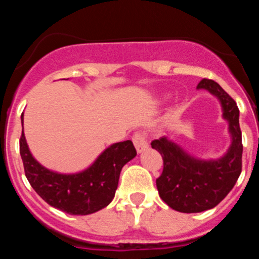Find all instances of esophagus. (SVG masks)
<instances>
[{"mask_svg":"<svg viewBox=\"0 0 259 259\" xmlns=\"http://www.w3.org/2000/svg\"><path fill=\"white\" fill-rule=\"evenodd\" d=\"M133 142L135 145L136 151L139 153L144 152L145 150L148 147V142H147V135L145 133H135L133 135Z\"/></svg>","mask_w":259,"mask_h":259,"instance_id":"34e87169","label":"esophagus"}]
</instances>
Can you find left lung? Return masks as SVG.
Segmentation results:
<instances>
[{
    "label": "left lung",
    "mask_w": 259,
    "mask_h": 259,
    "mask_svg": "<svg viewBox=\"0 0 259 259\" xmlns=\"http://www.w3.org/2000/svg\"><path fill=\"white\" fill-rule=\"evenodd\" d=\"M197 89L208 90L221 101L231 145L222 158L202 160L187 154L165 136L151 142L163 158V171L156 180L160 198L183 213H198L215 207L231 191L242 169V138L236 102L210 79H202Z\"/></svg>",
    "instance_id": "1"
}]
</instances>
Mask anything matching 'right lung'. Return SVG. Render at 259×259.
I'll use <instances>...</instances> for the list:
<instances>
[{"label": "right lung", "mask_w": 259, "mask_h": 259, "mask_svg": "<svg viewBox=\"0 0 259 259\" xmlns=\"http://www.w3.org/2000/svg\"><path fill=\"white\" fill-rule=\"evenodd\" d=\"M19 151L25 177L36 194L50 206L73 215L91 214L108 206L115 195L121 168L136 156L133 142L126 140L106 148L84 171L59 174L42 167L32 157L24 132Z\"/></svg>", "instance_id": "add662e5"}]
</instances>
